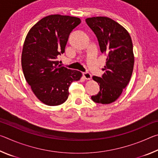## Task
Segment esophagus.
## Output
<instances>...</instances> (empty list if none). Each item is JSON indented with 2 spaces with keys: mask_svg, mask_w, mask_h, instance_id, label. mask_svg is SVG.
I'll list each match as a JSON object with an SVG mask.
<instances>
[{
  "mask_svg": "<svg viewBox=\"0 0 158 158\" xmlns=\"http://www.w3.org/2000/svg\"><path fill=\"white\" fill-rule=\"evenodd\" d=\"M83 76H84V78L85 79H87V80L90 79H91V77H92L91 74H90L89 73H83Z\"/></svg>",
  "mask_w": 158,
  "mask_h": 158,
  "instance_id": "1",
  "label": "esophagus"
}]
</instances>
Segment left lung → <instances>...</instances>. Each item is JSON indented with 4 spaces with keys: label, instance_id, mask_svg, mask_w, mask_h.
Here are the masks:
<instances>
[{
    "label": "left lung",
    "instance_id": "obj_1",
    "mask_svg": "<svg viewBox=\"0 0 158 158\" xmlns=\"http://www.w3.org/2000/svg\"><path fill=\"white\" fill-rule=\"evenodd\" d=\"M85 22L97 37L101 52L107 56L103 75L93 77L100 91L91 99L107 105L120 97L132 76L135 63L132 39L126 29L109 17L87 18Z\"/></svg>",
    "mask_w": 158,
    "mask_h": 158
}]
</instances>
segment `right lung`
Here are the masks:
<instances>
[{
  "label": "right lung",
  "instance_id": "obj_1",
  "mask_svg": "<svg viewBox=\"0 0 158 158\" xmlns=\"http://www.w3.org/2000/svg\"><path fill=\"white\" fill-rule=\"evenodd\" d=\"M81 20L70 16L52 15L36 23L23 43L21 66L28 84L42 103L57 106L68 98L71 83L82 74L58 65V56L65 52L69 34Z\"/></svg>",
  "mask_w": 158,
  "mask_h": 158
}]
</instances>
